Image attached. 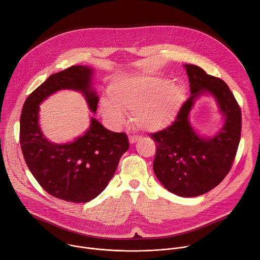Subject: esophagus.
Wrapping results in <instances>:
<instances>
[{
    "instance_id": "obj_1",
    "label": "esophagus",
    "mask_w": 260,
    "mask_h": 260,
    "mask_svg": "<svg viewBox=\"0 0 260 260\" xmlns=\"http://www.w3.org/2000/svg\"><path fill=\"white\" fill-rule=\"evenodd\" d=\"M128 140H129V143L134 144V143L138 142V141L140 140V138H139L138 136H129V137H128Z\"/></svg>"
}]
</instances>
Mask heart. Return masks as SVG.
<instances>
[{"mask_svg":"<svg viewBox=\"0 0 260 260\" xmlns=\"http://www.w3.org/2000/svg\"><path fill=\"white\" fill-rule=\"evenodd\" d=\"M101 111L105 118L117 125L125 120L124 112L133 113L134 122L148 132L168 127L176 119L185 100L182 84L159 78L121 79L109 87Z\"/></svg>","mask_w":260,"mask_h":260,"instance_id":"1","label":"heart"}]
</instances>
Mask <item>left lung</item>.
Instances as JSON below:
<instances>
[{
  "label": "left lung",
  "instance_id": "obj_1",
  "mask_svg": "<svg viewBox=\"0 0 260 260\" xmlns=\"http://www.w3.org/2000/svg\"><path fill=\"white\" fill-rule=\"evenodd\" d=\"M190 96L179 110L175 121L151 134L156 142L153 170L164 186L183 198L202 196L220 184L230 173L241 139V108L228 84L208 75L200 67L185 64ZM211 93L225 115L226 123L213 138H201L191 127L188 116L195 99Z\"/></svg>",
  "mask_w": 260,
  "mask_h": 260
}]
</instances>
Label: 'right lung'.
I'll use <instances>...</instances> for the list:
<instances>
[{"label": "right lung", "mask_w": 260, "mask_h": 260, "mask_svg": "<svg viewBox=\"0 0 260 260\" xmlns=\"http://www.w3.org/2000/svg\"><path fill=\"white\" fill-rule=\"evenodd\" d=\"M92 71L73 66L52 74L25 100L19 142L25 164L50 196L71 203H87L96 198L112 179L129 143L124 133L105 128L91 118L85 134L69 144H54L44 138L39 126V104L60 89L81 91L94 113L99 96L91 89Z\"/></svg>", "instance_id": "add662e5"}]
</instances>
